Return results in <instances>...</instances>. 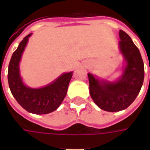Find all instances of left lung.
Returning a JSON list of instances; mask_svg holds the SVG:
<instances>
[{"label":"left lung","instance_id":"obj_1","mask_svg":"<svg viewBox=\"0 0 150 150\" xmlns=\"http://www.w3.org/2000/svg\"><path fill=\"white\" fill-rule=\"evenodd\" d=\"M120 50L126 65L118 80H100L88 73L91 99L98 107L107 112H119L129 107L139 94L144 81V62L138 48L125 31L120 30Z\"/></svg>","mask_w":150,"mask_h":150}]
</instances>
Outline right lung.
Here are the masks:
<instances>
[{
    "label": "right lung",
    "mask_w": 150,
    "mask_h": 150,
    "mask_svg": "<svg viewBox=\"0 0 150 150\" xmlns=\"http://www.w3.org/2000/svg\"><path fill=\"white\" fill-rule=\"evenodd\" d=\"M28 34L21 41L10 59L8 82L12 95L24 109L34 114H47L55 111L64 100L73 72L64 73L59 78L41 88H31L23 83L20 75L19 62L26 46Z\"/></svg>",
    "instance_id": "add662e5"
}]
</instances>
